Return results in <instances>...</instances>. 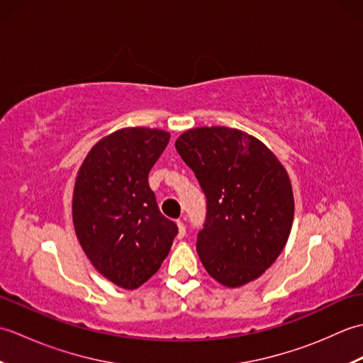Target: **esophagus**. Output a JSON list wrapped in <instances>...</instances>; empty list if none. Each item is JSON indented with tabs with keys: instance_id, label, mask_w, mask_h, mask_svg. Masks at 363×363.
Instances as JSON below:
<instances>
[{
	"instance_id": "1",
	"label": "esophagus",
	"mask_w": 363,
	"mask_h": 363,
	"mask_svg": "<svg viewBox=\"0 0 363 363\" xmlns=\"http://www.w3.org/2000/svg\"><path fill=\"white\" fill-rule=\"evenodd\" d=\"M176 225H177V237L182 238L184 235H186V225H184L181 220H177Z\"/></svg>"
}]
</instances>
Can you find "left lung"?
Wrapping results in <instances>:
<instances>
[{
  "label": "left lung",
  "instance_id": "left-lung-1",
  "mask_svg": "<svg viewBox=\"0 0 363 363\" xmlns=\"http://www.w3.org/2000/svg\"><path fill=\"white\" fill-rule=\"evenodd\" d=\"M207 198L196 251L206 272L229 289L265 273L289 240L295 199L287 169L240 129H189L174 143Z\"/></svg>",
  "mask_w": 363,
  "mask_h": 363
}]
</instances>
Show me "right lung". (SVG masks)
<instances>
[{"mask_svg": "<svg viewBox=\"0 0 363 363\" xmlns=\"http://www.w3.org/2000/svg\"><path fill=\"white\" fill-rule=\"evenodd\" d=\"M169 133L123 128L103 137L84 159L74 181L76 237L99 274L134 290L160 268L177 226L160 213L148 173Z\"/></svg>", "mask_w": 363, "mask_h": 363, "instance_id": "obj_1", "label": "right lung"}]
</instances>
